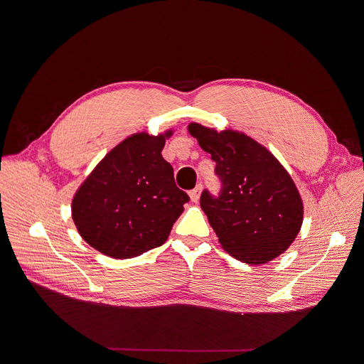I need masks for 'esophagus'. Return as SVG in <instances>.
I'll use <instances>...</instances> for the list:
<instances>
[{"mask_svg": "<svg viewBox=\"0 0 364 364\" xmlns=\"http://www.w3.org/2000/svg\"><path fill=\"white\" fill-rule=\"evenodd\" d=\"M200 193H202V184L196 186L192 192H190V199H192V202H198L199 198H200Z\"/></svg>", "mask_w": 364, "mask_h": 364, "instance_id": "esophagus-1", "label": "esophagus"}]
</instances>
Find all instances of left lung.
Here are the masks:
<instances>
[{
  "instance_id": "1",
  "label": "left lung",
  "mask_w": 364,
  "mask_h": 364,
  "mask_svg": "<svg viewBox=\"0 0 364 364\" xmlns=\"http://www.w3.org/2000/svg\"><path fill=\"white\" fill-rule=\"evenodd\" d=\"M190 136L211 155L221 180L218 198L206 190L200 208L223 250L246 264H265L295 240L304 205L289 172L262 144L235 129L188 124Z\"/></svg>"
}]
</instances>
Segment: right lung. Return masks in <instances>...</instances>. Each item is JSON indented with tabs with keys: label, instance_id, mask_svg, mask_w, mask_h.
Masks as SVG:
<instances>
[{
	"label": "right lung",
	"instance_id": "1",
	"mask_svg": "<svg viewBox=\"0 0 364 364\" xmlns=\"http://www.w3.org/2000/svg\"><path fill=\"white\" fill-rule=\"evenodd\" d=\"M172 129L136 132L95 165L72 199V220L81 237L99 252L125 259L166 242L184 211L187 193L162 158Z\"/></svg>",
	"mask_w": 364,
	"mask_h": 364
}]
</instances>
